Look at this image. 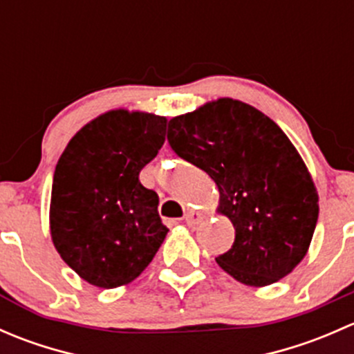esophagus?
Segmentation results:
<instances>
[{"label": "esophagus", "mask_w": 354, "mask_h": 354, "mask_svg": "<svg viewBox=\"0 0 354 354\" xmlns=\"http://www.w3.org/2000/svg\"><path fill=\"white\" fill-rule=\"evenodd\" d=\"M203 219V216L197 210H188L187 214H185V223L188 224V226H197L200 221Z\"/></svg>", "instance_id": "esophagus-1"}]
</instances>
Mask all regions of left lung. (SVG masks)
I'll return each mask as SVG.
<instances>
[{"label":"left lung","instance_id":"obj_1","mask_svg":"<svg viewBox=\"0 0 354 354\" xmlns=\"http://www.w3.org/2000/svg\"><path fill=\"white\" fill-rule=\"evenodd\" d=\"M167 142L219 188L234 243L216 262L246 286L288 276L308 252L319 195L301 156L262 111L223 97L173 118Z\"/></svg>","mask_w":354,"mask_h":354}]
</instances>
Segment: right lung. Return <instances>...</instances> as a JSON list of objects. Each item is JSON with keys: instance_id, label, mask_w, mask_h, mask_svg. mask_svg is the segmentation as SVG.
I'll list each match as a JSON object with an SVG mask.
<instances>
[{"instance_id": "1", "label": "right lung", "mask_w": 354, "mask_h": 354, "mask_svg": "<svg viewBox=\"0 0 354 354\" xmlns=\"http://www.w3.org/2000/svg\"><path fill=\"white\" fill-rule=\"evenodd\" d=\"M164 116L113 109L68 142L53 178L49 226L59 257L88 284L137 279L167 234L159 197L138 180L166 140Z\"/></svg>"}]
</instances>
